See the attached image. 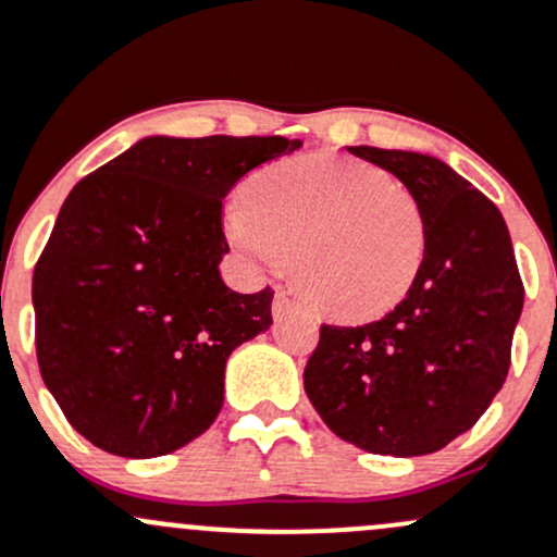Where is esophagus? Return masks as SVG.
I'll use <instances>...</instances> for the list:
<instances>
[{"instance_id":"34e87169","label":"esophagus","mask_w":557,"mask_h":557,"mask_svg":"<svg viewBox=\"0 0 557 557\" xmlns=\"http://www.w3.org/2000/svg\"><path fill=\"white\" fill-rule=\"evenodd\" d=\"M296 307L298 304L288 294H285V290H277V294H274V301H272L274 318H283V314H288L290 309H296Z\"/></svg>"}]
</instances>
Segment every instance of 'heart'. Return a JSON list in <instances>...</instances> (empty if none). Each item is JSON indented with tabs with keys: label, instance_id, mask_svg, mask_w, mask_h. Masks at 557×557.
I'll return each instance as SVG.
<instances>
[{
	"label": "heart",
	"instance_id": "1",
	"mask_svg": "<svg viewBox=\"0 0 557 557\" xmlns=\"http://www.w3.org/2000/svg\"><path fill=\"white\" fill-rule=\"evenodd\" d=\"M226 234L261 272L296 259L298 288L320 312L366 320L413 288L430 224L419 197L382 168L309 154L256 175L226 208Z\"/></svg>",
	"mask_w": 557,
	"mask_h": 557
}]
</instances>
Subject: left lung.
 <instances>
[{
    "label": "left lung",
    "instance_id": "8db88e82",
    "mask_svg": "<svg viewBox=\"0 0 557 557\" xmlns=\"http://www.w3.org/2000/svg\"><path fill=\"white\" fill-rule=\"evenodd\" d=\"M424 205L421 272L382 320L323 325L304 368L314 411L342 441L382 456H424L470 430L510 371L523 280L499 208L446 162L349 146Z\"/></svg>",
    "mask_w": 557,
    "mask_h": 557
}]
</instances>
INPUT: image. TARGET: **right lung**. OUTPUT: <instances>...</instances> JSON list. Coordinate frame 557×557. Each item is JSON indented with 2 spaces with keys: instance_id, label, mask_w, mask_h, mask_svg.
I'll use <instances>...</instances> for the list:
<instances>
[{
  "instance_id": "right-lung-1",
  "label": "right lung",
  "mask_w": 557,
  "mask_h": 557,
  "mask_svg": "<svg viewBox=\"0 0 557 557\" xmlns=\"http://www.w3.org/2000/svg\"><path fill=\"white\" fill-rule=\"evenodd\" d=\"M301 149L283 136L144 138L85 175L34 267L47 389L92 446L151 459L200 437L234 349L272 325V288L237 294L221 208L243 175Z\"/></svg>"
}]
</instances>
